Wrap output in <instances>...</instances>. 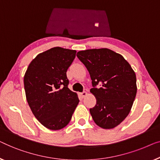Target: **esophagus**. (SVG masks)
<instances>
[{"instance_id":"1","label":"esophagus","mask_w":160,"mask_h":160,"mask_svg":"<svg viewBox=\"0 0 160 160\" xmlns=\"http://www.w3.org/2000/svg\"><path fill=\"white\" fill-rule=\"evenodd\" d=\"M80 96H81V97H82V98H84L85 96L87 95V92H86V91H83V92H82V93H80Z\"/></svg>"}]
</instances>
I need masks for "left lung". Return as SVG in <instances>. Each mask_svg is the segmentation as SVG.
I'll use <instances>...</instances> for the list:
<instances>
[{
  "mask_svg": "<svg viewBox=\"0 0 160 160\" xmlns=\"http://www.w3.org/2000/svg\"><path fill=\"white\" fill-rule=\"evenodd\" d=\"M77 57L89 72L95 96L90 109L95 123L104 129L120 125L130 113L137 92L136 76L122 55L108 48L88 49ZM99 84L101 87L96 88Z\"/></svg>",
  "mask_w": 160,
  "mask_h": 160,
  "instance_id": "left-lung-1",
  "label": "left lung"
}]
</instances>
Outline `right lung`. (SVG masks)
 I'll return each instance as SVG.
<instances>
[{
    "label": "right lung",
    "mask_w": 160,
    "mask_h": 160,
    "mask_svg": "<svg viewBox=\"0 0 160 160\" xmlns=\"http://www.w3.org/2000/svg\"><path fill=\"white\" fill-rule=\"evenodd\" d=\"M76 51L54 47L38 54L24 77L28 104L36 119L50 130L64 128L79 103L77 93L68 88L67 71Z\"/></svg>",
    "instance_id": "right-lung-1"
}]
</instances>
